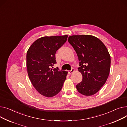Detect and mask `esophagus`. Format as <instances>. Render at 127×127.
Instances as JSON below:
<instances>
[{
  "label": "esophagus",
  "mask_w": 127,
  "mask_h": 127,
  "mask_svg": "<svg viewBox=\"0 0 127 127\" xmlns=\"http://www.w3.org/2000/svg\"><path fill=\"white\" fill-rule=\"evenodd\" d=\"M74 69H71V70H70V71H69V72H68V74H69V75H70V74H72L74 72Z\"/></svg>",
  "instance_id": "34e87169"
}]
</instances>
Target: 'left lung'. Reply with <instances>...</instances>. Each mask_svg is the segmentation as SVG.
I'll use <instances>...</instances> for the list:
<instances>
[{"mask_svg":"<svg viewBox=\"0 0 127 127\" xmlns=\"http://www.w3.org/2000/svg\"><path fill=\"white\" fill-rule=\"evenodd\" d=\"M68 40L76 52L80 66L78 70L83 75L77 90L84 95H93L105 85L109 75L111 57L108 49L92 35H72Z\"/></svg>","mask_w":127,"mask_h":127,"instance_id":"left-lung-1","label":"left lung"}]
</instances>
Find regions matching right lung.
<instances>
[{
	"label": "right lung",
	"instance_id": "obj_1",
	"mask_svg": "<svg viewBox=\"0 0 127 127\" xmlns=\"http://www.w3.org/2000/svg\"><path fill=\"white\" fill-rule=\"evenodd\" d=\"M68 35L44 36L35 40L27 53L29 77L41 95L51 97L62 90L68 72L52 69L55 53L66 42Z\"/></svg>",
	"mask_w": 127,
	"mask_h": 127
}]
</instances>
